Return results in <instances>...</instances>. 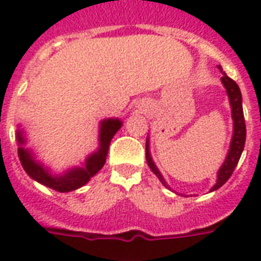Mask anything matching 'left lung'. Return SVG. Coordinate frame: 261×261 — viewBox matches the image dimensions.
Returning <instances> with one entry per match:
<instances>
[{
  "instance_id": "8db88e82",
  "label": "left lung",
  "mask_w": 261,
  "mask_h": 261,
  "mask_svg": "<svg viewBox=\"0 0 261 261\" xmlns=\"http://www.w3.org/2000/svg\"><path fill=\"white\" fill-rule=\"evenodd\" d=\"M218 69L222 71V67L218 66ZM222 81L223 87L226 88L227 96H229V101H230L231 107V118H233V138L230 142V149L227 151V155L225 161H223L222 167L219 168L218 176H217V182H215L213 188L210 191H215L221 188L225 182L230 178L231 173L234 172L239 160L243 154L244 145H245V137H247V127H245V119H244V112H243V97H241V92H240L239 85L229 79L225 71H222ZM146 161L147 165L150 167L153 173L160 178V181L163 182L164 186L169 188L167 181L164 180L163 174L160 173L159 168L155 167L153 160H151L150 151H149V138L146 141Z\"/></svg>"
}]
</instances>
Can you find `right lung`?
Masks as SVG:
<instances>
[{"label": "right lung", "mask_w": 261, "mask_h": 261, "mask_svg": "<svg viewBox=\"0 0 261 261\" xmlns=\"http://www.w3.org/2000/svg\"><path fill=\"white\" fill-rule=\"evenodd\" d=\"M122 127V122L116 119H104L100 123V133H98V142L100 146L94 153L85 160L84 167H77L69 169L63 174H53L47 168H44L40 163L35 160L34 154L31 153L30 149L22 146L25 143V138L22 135L21 130H17L16 137L18 142V159L21 161L24 171L31 178H34L43 186L48 187L51 190L58 191V192H70L80 187L85 186L97 173L106 164L107 154H108V147H110L111 139L118 133Z\"/></svg>", "instance_id": "add662e5"}]
</instances>
